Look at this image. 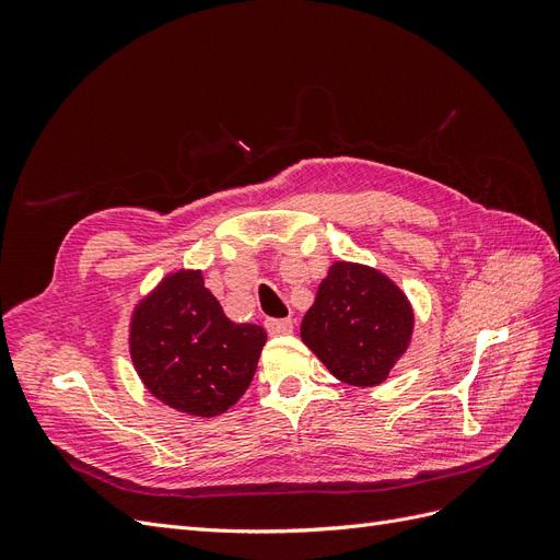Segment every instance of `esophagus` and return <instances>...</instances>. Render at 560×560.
<instances>
[{"label":"esophagus","instance_id":"obj_1","mask_svg":"<svg viewBox=\"0 0 560 560\" xmlns=\"http://www.w3.org/2000/svg\"><path fill=\"white\" fill-rule=\"evenodd\" d=\"M294 325L292 319H266V331L270 336H284V334H292Z\"/></svg>","mask_w":560,"mask_h":560}]
</instances>
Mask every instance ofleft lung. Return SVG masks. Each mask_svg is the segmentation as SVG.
<instances>
[{"label": "left lung", "mask_w": 560, "mask_h": 560, "mask_svg": "<svg viewBox=\"0 0 560 560\" xmlns=\"http://www.w3.org/2000/svg\"><path fill=\"white\" fill-rule=\"evenodd\" d=\"M413 308L381 270L334 261L303 315L301 338L331 374L354 387L381 385L411 343Z\"/></svg>", "instance_id": "left-lung-1"}]
</instances>
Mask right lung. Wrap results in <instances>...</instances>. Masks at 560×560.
<instances>
[{"mask_svg":"<svg viewBox=\"0 0 560 560\" xmlns=\"http://www.w3.org/2000/svg\"><path fill=\"white\" fill-rule=\"evenodd\" d=\"M130 358L151 395L175 411L212 418L252 383L266 331L231 322L200 270H177L130 317Z\"/></svg>","mask_w":560,"mask_h":560,"instance_id":"right-lung-1","label":"right lung"}]
</instances>
